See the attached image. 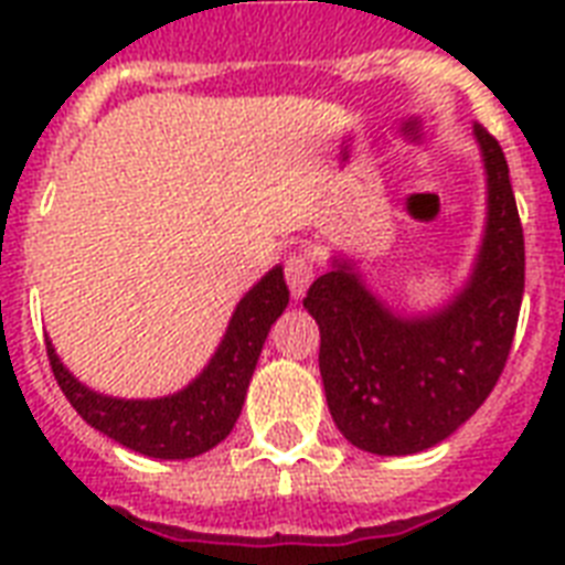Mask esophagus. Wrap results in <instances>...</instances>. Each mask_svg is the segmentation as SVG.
I'll return each instance as SVG.
<instances>
[{"label":"esophagus","mask_w":565,"mask_h":565,"mask_svg":"<svg viewBox=\"0 0 565 565\" xmlns=\"http://www.w3.org/2000/svg\"><path fill=\"white\" fill-rule=\"evenodd\" d=\"M313 275H317V266H313L310 257L305 255L287 257V264H284V278H287V287H290V292L296 296V299H301V296L308 292Z\"/></svg>","instance_id":"1"}]
</instances>
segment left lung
I'll list each match as a JSON object with an SVG mask.
<instances>
[{
	"label": "left lung",
	"instance_id": "left-lung-1",
	"mask_svg": "<svg viewBox=\"0 0 565 565\" xmlns=\"http://www.w3.org/2000/svg\"><path fill=\"white\" fill-rule=\"evenodd\" d=\"M487 167V234L475 273L448 308L402 317L334 260L305 296L319 326L328 411L352 446L416 455L472 416L508 363L525 292V234L499 140L475 126Z\"/></svg>",
	"mask_w": 565,
	"mask_h": 565
}]
</instances>
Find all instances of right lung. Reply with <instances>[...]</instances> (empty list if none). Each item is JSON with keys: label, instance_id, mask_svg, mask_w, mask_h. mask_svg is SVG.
I'll use <instances>...</instances> for the list:
<instances>
[{"label": "right lung", "instance_id": "obj_1", "mask_svg": "<svg viewBox=\"0 0 565 565\" xmlns=\"http://www.w3.org/2000/svg\"><path fill=\"white\" fill-rule=\"evenodd\" d=\"M287 301L290 290L284 284L281 266H275L273 273L264 275L239 299L228 331L202 375L175 395L126 402V398L93 393L64 370L52 343H46L49 366L66 402L73 404L75 413L90 428L146 457L188 460L211 451L231 434L246 402L248 381L266 334L275 319L284 313Z\"/></svg>", "mask_w": 565, "mask_h": 565}]
</instances>
